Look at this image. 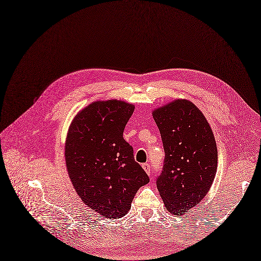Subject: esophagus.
<instances>
[{"label":"esophagus","instance_id":"esophagus-1","mask_svg":"<svg viewBox=\"0 0 261 261\" xmlns=\"http://www.w3.org/2000/svg\"><path fill=\"white\" fill-rule=\"evenodd\" d=\"M142 166H143V168H144V171L147 173V175L151 176V167H150L149 163H144Z\"/></svg>","mask_w":261,"mask_h":261}]
</instances>
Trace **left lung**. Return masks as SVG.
Masks as SVG:
<instances>
[{
    "instance_id": "left-lung-1",
    "label": "left lung",
    "mask_w": 261,
    "mask_h": 261,
    "mask_svg": "<svg viewBox=\"0 0 261 261\" xmlns=\"http://www.w3.org/2000/svg\"><path fill=\"white\" fill-rule=\"evenodd\" d=\"M164 147L156 188L165 208L175 215L196 206L210 190L218 168V149L199 109L178 99L152 112Z\"/></svg>"
}]
</instances>
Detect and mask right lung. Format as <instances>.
Masks as SVG:
<instances>
[{"label":"right lung","mask_w":261,"mask_h":261,"mask_svg":"<svg viewBox=\"0 0 261 261\" xmlns=\"http://www.w3.org/2000/svg\"><path fill=\"white\" fill-rule=\"evenodd\" d=\"M133 111L124 101H96L77 113L67 134L65 160L75 192L110 219L123 217L138 190L149 182L122 137Z\"/></svg>","instance_id":"add662e5"}]
</instances>
